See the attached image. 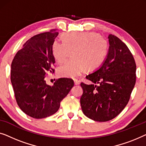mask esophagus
Returning a JSON list of instances; mask_svg holds the SVG:
<instances>
[{"label": "esophagus", "instance_id": "esophagus-1", "mask_svg": "<svg viewBox=\"0 0 146 146\" xmlns=\"http://www.w3.org/2000/svg\"><path fill=\"white\" fill-rule=\"evenodd\" d=\"M74 83H75V85H79V84H80V81L77 79H74Z\"/></svg>", "mask_w": 146, "mask_h": 146}]
</instances>
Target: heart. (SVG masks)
Wrapping results in <instances>:
<instances>
[{
	"mask_svg": "<svg viewBox=\"0 0 146 146\" xmlns=\"http://www.w3.org/2000/svg\"><path fill=\"white\" fill-rule=\"evenodd\" d=\"M62 39L63 42L53 41L52 46L53 57L57 62L62 63L71 52L72 59L58 68V74L61 77L74 78L81 75L85 68L88 70L97 68L107 53V41L96 33H65Z\"/></svg>",
	"mask_w": 146,
	"mask_h": 146,
	"instance_id": "b5f03b06",
	"label": "heart"
}]
</instances>
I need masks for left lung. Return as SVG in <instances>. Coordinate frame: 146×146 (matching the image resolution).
<instances>
[{"label":"left lung","instance_id":"8db88e82","mask_svg":"<svg viewBox=\"0 0 146 146\" xmlns=\"http://www.w3.org/2000/svg\"><path fill=\"white\" fill-rule=\"evenodd\" d=\"M108 53L102 65L86 76L93 84L81 83L83 112L97 122L112 120L122 111L136 79V65L126 45L112 34L108 36Z\"/></svg>","mask_w":146,"mask_h":146}]
</instances>
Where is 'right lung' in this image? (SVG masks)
<instances>
[{
  "label": "right lung",
  "instance_id": "add662e5",
  "mask_svg": "<svg viewBox=\"0 0 146 146\" xmlns=\"http://www.w3.org/2000/svg\"><path fill=\"white\" fill-rule=\"evenodd\" d=\"M58 34L52 30L32 37L12 60L11 80L16 102L24 113L34 118L55 114L74 86L73 79L69 78L57 79L53 86L46 83L48 73L55 71L52 46Z\"/></svg>",
  "mask_w": 146,
  "mask_h": 146
}]
</instances>
